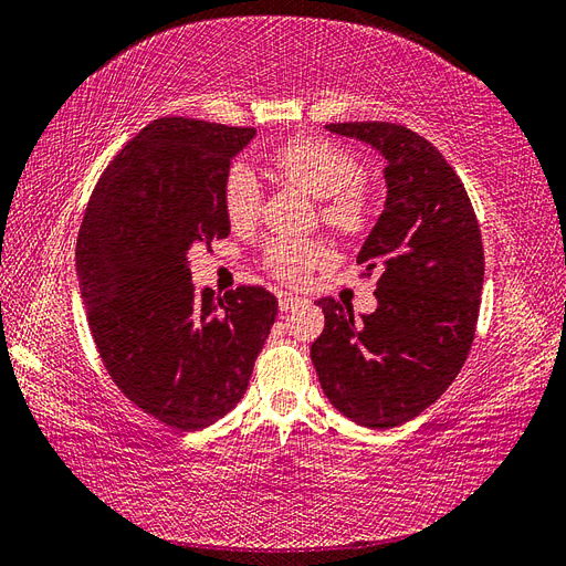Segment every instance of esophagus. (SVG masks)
<instances>
[{
  "instance_id": "1",
  "label": "esophagus",
  "mask_w": 566,
  "mask_h": 566,
  "mask_svg": "<svg viewBox=\"0 0 566 566\" xmlns=\"http://www.w3.org/2000/svg\"><path fill=\"white\" fill-rule=\"evenodd\" d=\"M302 302H304V300L297 297V295H293V293H279V306H281V312L295 310V306L302 304Z\"/></svg>"
}]
</instances>
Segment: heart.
<instances>
[{"mask_svg": "<svg viewBox=\"0 0 566 566\" xmlns=\"http://www.w3.org/2000/svg\"><path fill=\"white\" fill-rule=\"evenodd\" d=\"M271 169L283 181L321 200V219L342 235L361 233L373 212L368 188L356 181L361 167L342 150L314 136H295L271 153ZM262 191L243 167L229 172L224 210L233 229H245L260 214ZM328 262V250L314 241L276 238L266 245L264 266L283 283H302L316 266Z\"/></svg>", "mask_w": 566, "mask_h": 566, "instance_id": "obj_1", "label": "heart"}]
</instances>
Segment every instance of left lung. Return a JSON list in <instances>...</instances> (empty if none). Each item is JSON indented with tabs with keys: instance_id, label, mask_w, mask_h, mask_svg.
I'll return each instance as SVG.
<instances>
[{
	"instance_id": "8db88e82",
	"label": "left lung",
	"mask_w": 566,
	"mask_h": 566,
	"mask_svg": "<svg viewBox=\"0 0 566 566\" xmlns=\"http://www.w3.org/2000/svg\"><path fill=\"white\" fill-rule=\"evenodd\" d=\"M378 148L387 202L356 262L378 273V310L354 321L333 297L312 345L318 382L354 422L389 430L420 416L470 354L484 285V245L470 196L447 158L403 125L333 123Z\"/></svg>"
}]
</instances>
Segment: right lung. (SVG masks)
Returning a JSON list of instances; mask_svg holds the SVG:
<instances>
[{
	"instance_id": "right-lung-1",
	"label": "right lung",
	"mask_w": 566,
	"mask_h": 566,
	"mask_svg": "<svg viewBox=\"0 0 566 566\" xmlns=\"http://www.w3.org/2000/svg\"><path fill=\"white\" fill-rule=\"evenodd\" d=\"M254 136L160 117L125 144L94 186L75 262L96 352L125 397L184 432L243 399L279 314L262 285L224 297L191 283L186 252L231 233L224 184Z\"/></svg>"
}]
</instances>
